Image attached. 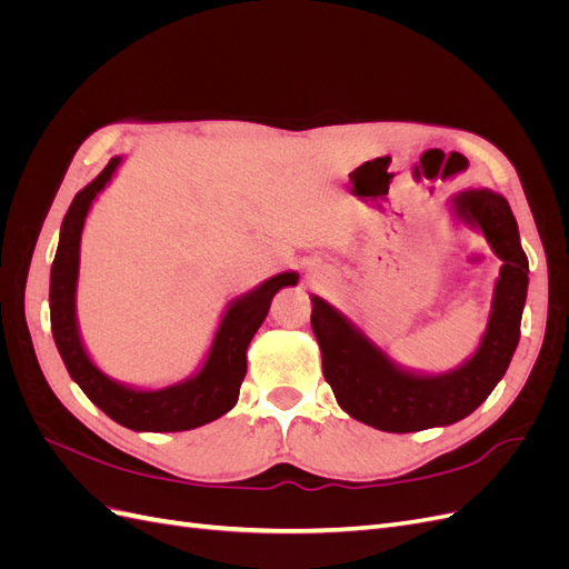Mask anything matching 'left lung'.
Returning a JSON list of instances; mask_svg holds the SVG:
<instances>
[{"instance_id": "left-lung-1", "label": "left lung", "mask_w": 569, "mask_h": 569, "mask_svg": "<svg viewBox=\"0 0 569 569\" xmlns=\"http://www.w3.org/2000/svg\"><path fill=\"white\" fill-rule=\"evenodd\" d=\"M456 211L481 228L493 253L503 261L487 332L462 368L439 377L403 372L330 303L320 297L311 299V327L322 351L327 385L351 418L382 432H420L468 418L487 401L518 349L529 284V261L520 244L518 222L508 201L489 189L458 194Z\"/></svg>"}]
</instances>
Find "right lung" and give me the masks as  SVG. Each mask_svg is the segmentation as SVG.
<instances>
[{"mask_svg":"<svg viewBox=\"0 0 569 569\" xmlns=\"http://www.w3.org/2000/svg\"><path fill=\"white\" fill-rule=\"evenodd\" d=\"M120 159H111L101 173L76 194L71 209L61 222L59 249L49 278V316L51 335L63 358L68 375L88 399L107 412L111 420L134 432H184L216 418L237 403L239 387L247 375V349L256 330L268 316L272 297L282 287L297 284V272H280L261 287L239 297L222 318L209 358L203 368L182 385L157 391H140L118 385L99 372L84 353L76 325V282L80 261V232L94 197L111 180Z\"/></svg>","mask_w":569,"mask_h":569,"instance_id":"obj_1","label":"right lung"}]
</instances>
